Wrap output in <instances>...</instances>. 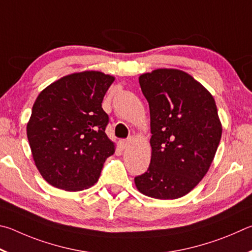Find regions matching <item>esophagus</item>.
I'll return each mask as SVG.
<instances>
[{"label":"esophagus","mask_w":252,"mask_h":252,"mask_svg":"<svg viewBox=\"0 0 252 252\" xmlns=\"http://www.w3.org/2000/svg\"><path fill=\"white\" fill-rule=\"evenodd\" d=\"M130 143H131V139H124V140H121V142H119V146H121L122 149H126L127 147L129 146Z\"/></svg>","instance_id":"1"}]
</instances>
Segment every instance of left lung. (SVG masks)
Segmentation results:
<instances>
[{"instance_id":"obj_1","label":"left lung","mask_w":252,"mask_h":252,"mask_svg":"<svg viewBox=\"0 0 252 252\" xmlns=\"http://www.w3.org/2000/svg\"><path fill=\"white\" fill-rule=\"evenodd\" d=\"M149 104L152 158L136 188L156 199H177L205 177L222 133L213 95L191 75L158 68L139 76Z\"/></svg>"}]
</instances>
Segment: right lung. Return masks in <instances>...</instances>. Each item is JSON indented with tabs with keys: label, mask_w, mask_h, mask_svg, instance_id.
Segmentation results:
<instances>
[{
	"label": "right lung",
	"mask_w": 252,
	"mask_h": 252,
	"mask_svg": "<svg viewBox=\"0 0 252 252\" xmlns=\"http://www.w3.org/2000/svg\"><path fill=\"white\" fill-rule=\"evenodd\" d=\"M115 81L98 70L73 73L39 93L26 126L39 174L53 187L79 191L99 178L115 144L105 133L108 115L101 108Z\"/></svg>",
	"instance_id": "right-lung-1"
}]
</instances>
